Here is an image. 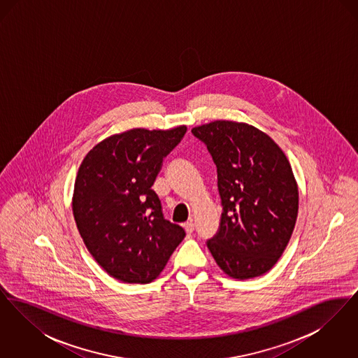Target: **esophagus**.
<instances>
[{
	"mask_svg": "<svg viewBox=\"0 0 358 358\" xmlns=\"http://www.w3.org/2000/svg\"><path fill=\"white\" fill-rule=\"evenodd\" d=\"M184 228H185V231H187V234L190 235V234H193V231H194V224L190 220V222H187L184 224Z\"/></svg>",
	"mask_w": 358,
	"mask_h": 358,
	"instance_id": "34e87169",
	"label": "esophagus"
}]
</instances>
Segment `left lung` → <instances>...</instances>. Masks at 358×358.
Segmentation results:
<instances>
[{
    "label": "left lung",
    "instance_id": "obj_1",
    "mask_svg": "<svg viewBox=\"0 0 358 358\" xmlns=\"http://www.w3.org/2000/svg\"><path fill=\"white\" fill-rule=\"evenodd\" d=\"M217 168L222 213L206 245L224 273L251 279L282 256L298 216V187L287 157L251 124L215 120L192 129Z\"/></svg>",
    "mask_w": 358,
    "mask_h": 358
}]
</instances>
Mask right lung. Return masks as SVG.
Wrapping results in <instances>:
<instances>
[{
	"instance_id": "1",
	"label": "right lung",
	"mask_w": 358,
	"mask_h": 358,
	"mask_svg": "<svg viewBox=\"0 0 358 358\" xmlns=\"http://www.w3.org/2000/svg\"><path fill=\"white\" fill-rule=\"evenodd\" d=\"M187 126L133 129L108 136L85 155L75 181L72 210L87 250L110 276L150 283L185 238L164 217L154 181Z\"/></svg>"
}]
</instances>
